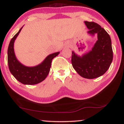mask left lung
I'll list each match as a JSON object with an SVG mask.
<instances>
[{"mask_svg": "<svg viewBox=\"0 0 124 124\" xmlns=\"http://www.w3.org/2000/svg\"><path fill=\"white\" fill-rule=\"evenodd\" d=\"M89 30L87 33L94 35L97 34L96 40L91 50L78 55L72 51V64L81 77L93 79L102 76L111 65L113 60L111 39L104 29L94 22H84Z\"/></svg>", "mask_w": 124, "mask_h": 124, "instance_id": "8db88e82", "label": "left lung"}]
</instances>
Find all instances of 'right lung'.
Masks as SVG:
<instances>
[{
    "mask_svg": "<svg viewBox=\"0 0 124 124\" xmlns=\"http://www.w3.org/2000/svg\"><path fill=\"white\" fill-rule=\"evenodd\" d=\"M9 42L8 48V64L10 72L17 80L24 85H35L45 80L50 72L52 60L60 52H55L47 56L41 63L34 67H27L17 60L14 51L15 40L22 28Z\"/></svg>",
    "mask_w": 124,
    "mask_h": 124,
    "instance_id": "right-lung-1",
    "label": "right lung"
}]
</instances>
